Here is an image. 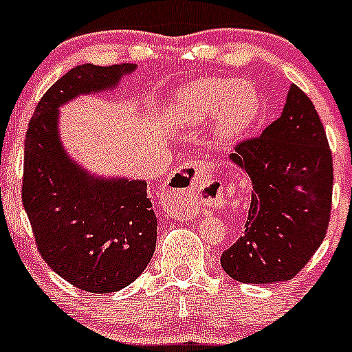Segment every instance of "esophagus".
<instances>
[{"instance_id": "obj_1", "label": "esophagus", "mask_w": 352, "mask_h": 352, "mask_svg": "<svg viewBox=\"0 0 352 352\" xmlns=\"http://www.w3.org/2000/svg\"><path fill=\"white\" fill-rule=\"evenodd\" d=\"M195 197L206 199L211 204H220L223 197V185L213 178V174L192 164L167 179L162 201L170 214L183 217Z\"/></svg>"}]
</instances>
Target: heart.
Returning <instances> with one entry per match:
<instances>
[{"mask_svg": "<svg viewBox=\"0 0 352 352\" xmlns=\"http://www.w3.org/2000/svg\"><path fill=\"white\" fill-rule=\"evenodd\" d=\"M214 114V132L232 139L259 114V95L250 84L231 79H203L186 84L167 105V116L178 126H192Z\"/></svg>", "mask_w": 352, "mask_h": 352, "instance_id": "b5f03b06", "label": "heart"}]
</instances>
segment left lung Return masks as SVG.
<instances>
[{
    "mask_svg": "<svg viewBox=\"0 0 352 352\" xmlns=\"http://www.w3.org/2000/svg\"><path fill=\"white\" fill-rule=\"evenodd\" d=\"M231 160L254 190L243 234L220 257L223 272L243 284L291 280L321 247L331 213L333 158L312 100L292 84L282 116L236 144Z\"/></svg>",
    "mask_w": 352,
    "mask_h": 352,
    "instance_id": "8db88e82",
    "label": "left lung"
}]
</instances>
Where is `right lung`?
I'll list each match as a JSON object with an SVG mask.
<instances>
[{
    "label": "right lung",
    "instance_id": "obj_1",
    "mask_svg": "<svg viewBox=\"0 0 352 352\" xmlns=\"http://www.w3.org/2000/svg\"><path fill=\"white\" fill-rule=\"evenodd\" d=\"M133 63L79 65L45 91L24 141L23 204L40 256L74 287L116 292L146 270L157 245V214L142 179H102L65 153L58 107L114 88Z\"/></svg>",
    "mask_w": 352,
    "mask_h": 352
}]
</instances>
